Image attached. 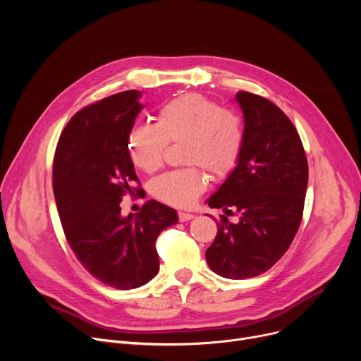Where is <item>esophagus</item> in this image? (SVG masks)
Returning <instances> with one entry per match:
<instances>
[{"mask_svg":"<svg viewBox=\"0 0 361 361\" xmlns=\"http://www.w3.org/2000/svg\"><path fill=\"white\" fill-rule=\"evenodd\" d=\"M195 218L193 214H188V212H178V219L181 222H185V221H192Z\"/></svg>","mask_w":361,"mask_h":361,"instance_id":"34e87169","label":"esophagus"}]
</instances>
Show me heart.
<instances>
[{
  "label": "heart",
  "instance_id": "heart-1",
  "mask_svg": "<svg viewBox=\"0 0 361 361\" xmlns=\"http://www.w3.org/2000/svg\"><path fill=\"white\" fill-rule=\"evenodd\" d=\"M244 140L241 118L222 109L200 93H185L165 102L157 112V124H135L127 136V149L136 166L154 173L164 162L166 143L183 142V169L169 171L150 184L158 200L177 207L196 202L207 187L202 167L216 177L226 176L237 164Z\"/></svg>",
  "mask_w": 361,
  "mask_h": 361
}]
</instances>
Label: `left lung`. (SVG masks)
Returning a JSON list of instances; mask_svg holds the SVG:
<instances>
[{"label":"left lung","mask_w":361,"mask_h":361,"mask_svg":"<svg viewBox=\"0 0 361 361\" xmlns=\"http://www.w3.org/2000/svg\"><path fill=\"white\" fill-rule=\"evenodd\" d=\"M244 117V140L235 168L206 200L221 215L218 234L206 250L209 268L230 279L253 278L283 256L302 216L309 168L290 118L259 94H235Z\"/></svg>","instance_id":"1"}]
</instances>
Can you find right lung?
Masks as SVG:
<instances>
[{
    "instance_id": "right-lung-1",
    "label": "right lung",
    "mask_w": 361,
    "mask_h": 361,
    "mask_svg": "<svg viewBox=\"0 0 361 361\" xmlns=\"http://www.w3.org/2000/svg\"><path fill=\"white\" fill-rule=\"evenodd\" d=\"M140 97L126 90L80 109L54 157L52 188L70 247L90 275L117 290L142 287L158 274L155 241L178 222L173 207L157 200L121 216L123 196L139 181L127 136L143 108Z\"/></svg>"
}]
</instances>
